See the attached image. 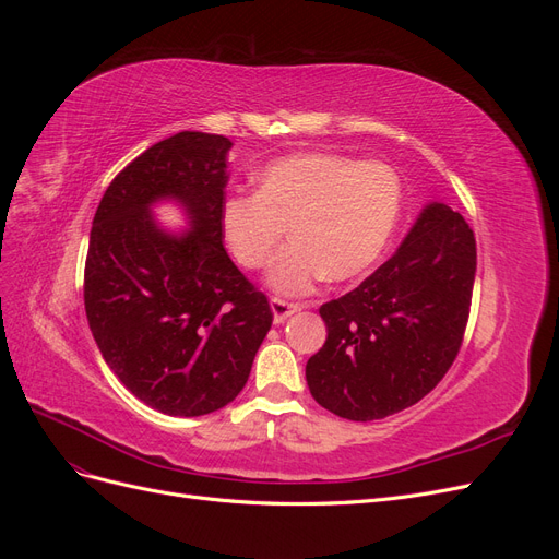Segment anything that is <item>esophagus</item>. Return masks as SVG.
<instances>
[{
	"label": "esophagus",
	"instance_id": "1",
	"mask_svg": "<svg viewBox=\"0 0 559 559\" xmlns=\"http://www.w3.org/2000/svg\"><path fill=\"white\" fill-rule=\"evenodd\" d=\"M270 310H273V321H275V324H284V321L289 319L292 314L300 312L302 306H298V302H286L282 298H273V300H270Z\"/></svg>",
	"mask_w": 559,
	"mask_h": 559
}]
</instances>
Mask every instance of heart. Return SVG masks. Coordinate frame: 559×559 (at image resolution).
<instances>
[{
  "mask_svg": "<svg viewBox=\"0 0 559 559\" xmlns=\"http://www.w3.org/2000/svg\"><path fill=\"white\" fill-rule=\"evenodd\" d=\"M403 210V183L392 165L306 151L265 165L259 193L222 202L218 226L233 259L265 267L286 238L267 284L284 296L308 294L324 277L352 282L373 267Z\"/></svg>",
  "mask_w": 559,
  "mask_h": 559,
  "instance_id": "b5f03b06",
  "label": "heart"
}]
</instances>
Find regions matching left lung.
Listing matches in <instances>:
<instances>
[{"instance_id": "left-lung-1", "label": "left lung", "mask_w": 559, "mask_h": 559, "mask_svg": "<svg viewBox=\"0 0 559 559\" xmlns=\"http://www.w3.org/2000/svg\"><path fill=\"white\" fill-rule=\"evenodd\" d=\"M473 280V230L445 202H427L392 259L319 308L329 335L306 366L314 401L370 421L425 399L460 352Z\"/></svg>"}]
</instances>
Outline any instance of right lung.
Returning a JSON list of instances; mask_svg holds the SVG:
<instances>
[{
    "mask_svg": "<svg viewBox=\"0 0 559 559\" xmlns=\"http://www.w3.org/2000/svg\"><path fill=\"white\" fill-rule=\"evenodd\" d=\"M230 146L224 134H173L116 175L93 218L83 275L93 337L126 389L165 415L228 405L273 324L267 298L224 249ZM163 201L189 229L157 222Z\"/></svg>",
    "mask_w": 559,
    "mask_h": 559,
    "instance_id": "add662e5",
    "label": "right lung"
}]
</instances>
